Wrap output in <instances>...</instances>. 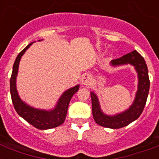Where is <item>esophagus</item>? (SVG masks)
I'll return each instance as SVG.
<instances>
[{
    "mask_svg": "<svg viewBox=\"0 0 159 159\" xmlns=\"http://www.w3.org/2000/svg\"><path fill=\"white\" fill-rule=\"evenodd\" d=\"M91 80H92L91 75L88 74V73H85V74L82 75V83L83 85H86V86L89 85L90 82H91Z\"/></svg>",
    "mask_w": 159,
    "mask_h": 159,
    "instance_id": "esophagus-1",
    "label": "esophagus"
}]
</instances>
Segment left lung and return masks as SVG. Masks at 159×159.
Listing matches in <instances>:
<instances>
[{
  "instance_id": "8db88e82",
  "label": "left lung",
  "mask_w": 159,
  "mask_h": 159,
  "mask_svg": "<svg viewBox=\"0 0 159 159\" xmlns=\"http://www.w3.org/2000/svg\"><path fill=\"white\" fill-rule=\"evenodd\" d=\"M111 67H119L130 64L138 75V90L133 103L127 110L113 116L106 115L102 111L97 94L91 92L92 115L96 123L99 125L110 129H120L128 125L140 116L145 106L149 91V78L145 60L136 50L124 55L120 58L112 60Z\"/></svg>"
}]
</instances>
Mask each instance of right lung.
Wrapping results in <instances>:
<instances>
[{
  "mask_svg": "<svg viewBox=\"0 0 159 159\" xmlns=\"http://www.w3.org/2000/svg\"><path fill=\"white\" fill-rule=\"evenodd\" d=\"M33 43L28 44L19 53L18 56L16 57V61L14 62L13 71H12L11 81H10L11 100L13 102L14 107L19 116H21L28 123L39 129H48L55 128L63 124L66 116H67L70 101L72 99V96L79 90L80 85H76L75 87H71L67 91H65L59 97L54 108L51 110L34 108L33 106H29L25 102H23L19 96L18 91L16 88V77L18 74L19 64H20L21 57L25 53L26 50L32 45Z\"/></svg>",
  "mask_w": 159,
  "mask_h": 159,
  "instance_id": "1",
  "label": "right lung"
}]
</instances>
